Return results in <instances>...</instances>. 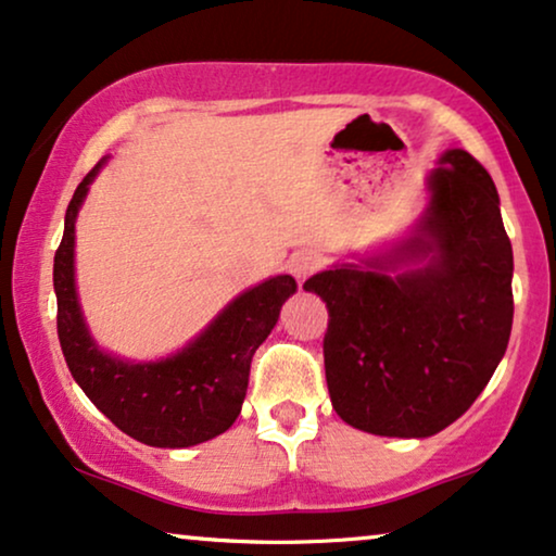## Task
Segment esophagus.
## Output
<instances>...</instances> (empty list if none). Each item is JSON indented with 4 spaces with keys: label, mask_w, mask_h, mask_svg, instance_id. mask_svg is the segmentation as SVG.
<instances>
[{
    "label": "esophagus",
    "mask_w": 556,
    "mask_h": 556,
    "mask_svg": "<svg viewBox=\"0 0 556 556\" xmlns=\"http://www.w3.org/2000/svg\"><path fill=\"white\" fill-rule=\"evenodd\" d=\"M290 269H292L294 277H298L302 282V279H307L309 274L320 269V256H317L315 251H300V254L292 256Z\"/></svg>",
    "instance_id": "34e87169"
}]
</instances>
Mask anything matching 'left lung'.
Instances as JSON below:
<instances>
[{"instance_id":"left-lung-1","label":"left lung","mask_w":556,"mask_h":556,"mask_svg":"<svg viewBox=\"0 0 556 556\" xmlns=\"http://www.w3.org/2000/svg\"><path fill=\"white\" fill-rule=\"evenodd\" d=\"M427 216L412 256L421 269L389 277L340 266L302 290L328 307L323 338L332 409L383 438H429L470 409L503 358L514 325V251L498 190L465 150L429 175Z\"/></svg>"}]
</instances>
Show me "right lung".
<instances>
[{"instance_id": "right-lung-1", "label": "right lung", "mask_w": 556, "mask_h": 556, "mask_svg": "<svg viewBox=\"0 0 556 556\" xmlns=\"http://www.w3.org/2000/svg\"><path fill=\"white\" fill-rule=\"evenodd\" d=\"M101 162L73 192L63 241L55 251L53 287L58 338L73 379L114 425L144 445L190 447L226 432L239 417L249 387L251 358L264 343L279 307L298 290L290 274L236 298L211 328L160 364H124L103 355L88 336L73 285L76 213Z\"/></svg>"}]
</instances>
